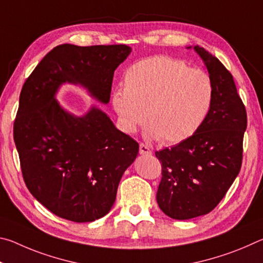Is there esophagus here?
<instances>
[{
  "mask_svg": "<svg viewBox=\"0 0 263 263\" xmlns=\"http://www.w3.org/2000/svg\"><path fill=\"white\" fill-rule=\"evenodd\" d=\"M139 153L142 155H149V154H152V151H151V148L147 145L140 144L139 145Z\"/></svg>",
  "mask_w": 263,
  "mask_h": 263,
  "instance_id": "esophagus-1",
  "label": "esophagus"
}]
</instances>
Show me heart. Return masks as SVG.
<instances>
[{
    "label": "heart",
    "instance_id": "1",
    "mask_svg": "<svg viewBox=\"0 0 263 263\" xmlns=\"http://www.w3.org/2000/svg\"><path fill=\"white\" fill-rule=\"evenodd\" d=\"M212 97L213 84L204 70L176 58L154 55L125 70L124 88H116L110 101L124 132H136L147 119L151 136L180 144L202 126Z\"/></svg>",
    "mask_w": 263,
    "mask_h": 263
}]
</instances>
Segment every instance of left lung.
Returning <instances> with one entry per match:
<instances>
[{
    "mask_svg": "<svg viewBox=\"0 0 263 263\" xmlns=\"http://www.w3.org/2000/svg\"><path fill=\"white\" fill-rule=\"evenodd\" d=\"M194 50L213 84L211 106L193 137L155 152L162 168L157 202L164 215L179 220L206 215L219 204L241 168L247 127L232 74L203 47Z\"/></svg>",
    "mask_w": 263,
    "mask_h": 263,
    "instance_id": "left-lung-1",
    "label": "left lung"
}]
</instances>
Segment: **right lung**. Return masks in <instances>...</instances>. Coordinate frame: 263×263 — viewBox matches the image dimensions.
Segmentation results:
<instances>
[{"label":"right lung","mask_w":263,"mask_h":263,"mask_svg":"<svg viewBox=\"0 0 263 263\" xmlns=\"http://www.w3.org/2000/svg\"><path fill=\"white\" fill-rule=\"evenodd\" d=\"M130 53L126 45L62 44L23 84L14 122L22 174L33 197L58 217L87 222L105 216L139 151L102 110L92 106L77 117L62 109L58 89L66 82L80 84L109 103L115 70Z\"/></svg>","instance_id":"1"}]
</instances>
